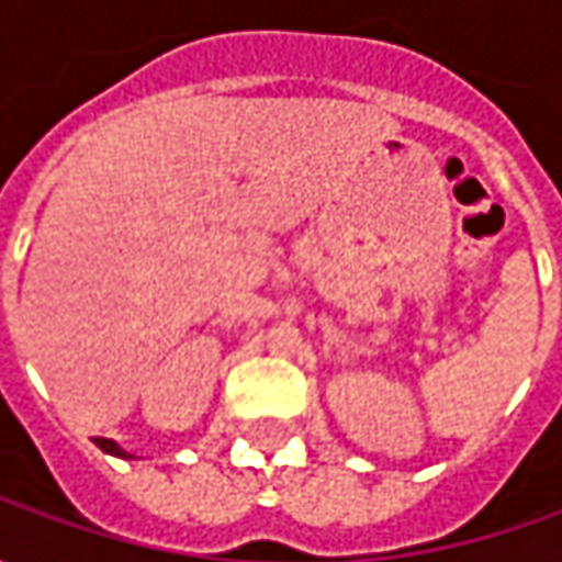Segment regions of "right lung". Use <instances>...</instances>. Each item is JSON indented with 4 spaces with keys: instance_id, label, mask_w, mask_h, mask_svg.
<instances>
[{
    "instance_id": "right-lung-1",
    "label": "right lung",
    "mask_w": 562,
    "mask_h": 562,
    "mask_svg": "<svg viewBox=\"0 0 562 562\" xmlns=\"http://www.w3.org/2000/svg\"><path fill=\"white\" fill-rule=\"evenodd\" d=\"M99 450H105V453H112V457H121V460H134V453H127L124 447H119L115 441H109V438H97Z\"/></svg>"
}]
</instances>
